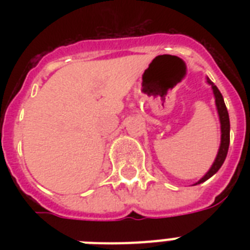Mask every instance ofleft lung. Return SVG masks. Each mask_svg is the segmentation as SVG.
I'll list each match as a JSON object with an SVG mask.
<instances>
[{
    "instance_id": "left-lung-1",
    "label": "left lung",
    "mask_w": 250,
    "mask_h": 250,
    "mask_svg": "<svg viewBox=\"0 0 250 250\" xmlns=\"http://www.w3.org/2000/svg\"><path fill=\"white\" fill-rule=\"evenodd\" d=\"M206 83L209 84V85H211L214 98H215V106H217L218 117H219V123H221V145H219L217 157H215V160H214L213 165H211V167L209 168V171H208L196 184H201V183L206 182L208 179L211 178V176L221 168V166L223 165V162H225L226 157H227V152H229V111H227V107H226L225 105V100H223V96H222V93L217 88V85H215L208 76H206ZM196 184H194V186H196Z\"/></svg>"
}]
</instances>
